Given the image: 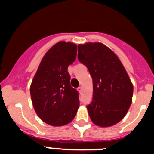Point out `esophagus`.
<instances>
[{
	"instance_id": "34e87169",
	"label": "esophagus",
	"mask_w": 154,
	"mask_h": 154,
	"mask_svg": "<svg viewBox=\"0 0 154 154\" xmlns=\"http://www.w3.org/2000/svg\"><path fill=\"white\" fill-rule=\"evenodd\" d=\"M78 91L79 92H82V86H79L78 88Z\"/></svg>"
}]
</instances>
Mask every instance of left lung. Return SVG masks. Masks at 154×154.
<instances>
[{
    "label": "left lung",
    "instance_id": "left-lung-1",
    "mask_svg": "<svg viewBox=\"0 0 154 154\" xmlns=\"http://www.w3.org/2000/svg\"><path fill=\"white\" fill-rule=\"evenodd\" d=\"M78 59L90 73L93 97L87 106L96 125L108 127L123 119L130 108L133 86L115 53L101 43L78 46Z\"/></svg>",
    "mask_w": 154,
    "mask_h": 154
}]
</instances>
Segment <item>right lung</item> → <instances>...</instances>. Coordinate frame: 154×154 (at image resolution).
<instances>
[{"instance_id": "right-lung-1", "label": "right lung", "mask_w": 154, "mask_h": 154, "mask_svg": "<svg viewBox=\"0 0 154 154\" xmlns=\"http://www.w3.org/2000/svg\"><path fill=\"white\" fill-rule=\"evenodd\" d=\"M77 46L59 42L42 58L30 92L37 115L54 126L69 123L79 107V92L70 85L69 65L75 61Z\"/></svg>"}]
</instances>
